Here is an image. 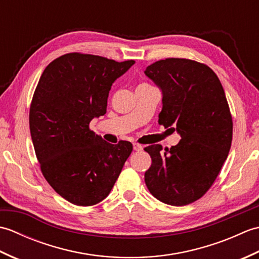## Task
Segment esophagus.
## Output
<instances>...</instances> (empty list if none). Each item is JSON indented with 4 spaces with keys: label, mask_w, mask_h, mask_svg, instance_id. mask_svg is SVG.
Here are the masks:
<instances>
[{
    "label": "esophagus",
    "mask_w": 259,
    "mask_h": 259,
    "mask_svg": "<svg viewBox=\"0 0 259 259\" xmlns=\"http://www.w3.org/2000/svg\"><path fill=\"white\" fill-rule=\"evenodd\" d=\"M134 150H136V151L142 150V146L139 144H134Z\"/></svg>",
    "instance_id": "34e87169"
}]
</instances>
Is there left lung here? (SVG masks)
<instances>
[{
  "instance_id": "8db88e82",
  "label": "left lung",
  "mask_w": 259,
  "mask_h": 259,
  "mask_svg": "<svg viewBox=\"0 0 259 259\" xmlns=\"http://www.w3.org/2000/svg\"><path fill=\"white\" fill-rule=\"evenodd\" d=\"M145 73L162 92L159 124L181 137L163 152L161 145L145 148L152 161L146 185L167 205H189L212 186L232 146L233 119L224 88L208 65L188 59L160 60Z\"/></svg>"
}]
</instances>
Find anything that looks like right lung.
I'll list each match as a JSON object with an SVG mask.
<instances>
[{"instance_id":"obj_1","label":"right lung","mask_w":259,"mask_h":259,"mask_svg":"<svg viewBox=\"0 0 259 259\" xmlns=\"http://www.w3.org/2000/svg\"><path fill=\"white\" fill-rule=\"evenodd\" d=\"M135 64L68 53L43 71L30 107V131L46 180L65 200L93 206L106 198L133 151L129 141L111 145L90 130L107 112L113 82Z\"/></svg>"}]
</instances>
